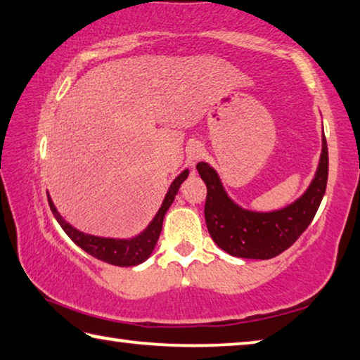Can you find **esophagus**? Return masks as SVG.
I'll use <instances>...</instances> for the list:
<instances>
[{"mask_svg": "<svg viewBox=\"0 0 360 360\" xmlns=\"http://www.w3.org/2000/svg\"><path fill=\"white\" fill-rule=\"evenodd\" d=\"M205 155V150L200 144H191L187 147V162H189L191 167H195V165L200 162Z\"/></svg>", "mask_w": 360, "mask_h": 360, "instance_id": "esophagus-1", "label": "esophagus"}]
</instances>
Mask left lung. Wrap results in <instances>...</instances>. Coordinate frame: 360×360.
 Returning <instances> with one entry per match:
<instances>
[{"instance_id":"left-lung-1","label":"left lung","mask_w":360,"mask_h":360,"mask_svg":"<svg viewBox=\"0 0 360 360\" xmlns=\"http://www.w3.org/2000/svg\"><path fill=\"white\" fill-rule=\"evenodd\" d=\"M197 169L207 184L205 221L216 245L238 258L271 259L292 247L317 213L328 179L327 139L323 136L321 163L309 189L295 203L272 213H253L237 207L226 195L213 168L200 162Z\"/></svg>"}]
</instances>
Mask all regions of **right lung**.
Instances as JSON below:
<instances>
[{"label":"right lung","instance_id":"1","mask_svg":"<svg viewBox=\"0 0 360 360\" xmlns=\"http://www.w3.org/2000/svg\"><path fill=\"white\" fill-rule=\"evenodd\" d=\"M187 174H189V171L187 169L182 171L178 178L173 181V184H171L167 197H165L162 208L158 210L157 216L153 218L149 227H147V229L142 232L141 236L129 238V240L102 238V237H94V236H88V233L79 232L75 229V227H72L68 222L62 219V216L57 213L54 203L51 202L49 197H48V202H49V208H51V211H53V214L57 219V222H59L62 229H64V232L78 245L79 248L84 250V252L93 256V258L108 262V264H112V266L129 267V266L141 264V262L149 258L150 253L153 252V248H155L157 240L160 237V232H162L165 213H167L168 208L171 207V203H173L176 193H178L181 184L187 178Z\"/></svg>","mask_w":360,"mask_h":360}]
</instances>
